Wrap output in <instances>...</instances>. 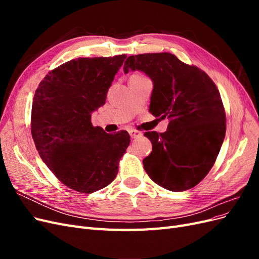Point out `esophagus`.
<instances>
[{
    "instance_id": "34e87169",
    "label": "esophagus",
    "mask_w": 259,
    "mask_h": 259,
    "mask_svg": "<svg viewBox=\"0 0 259 259\" xmlns=\"http://www.w3.org/2000/svg\"><path fill=\"white\" fill-rule=\"evenodd\" d=\"M128 133H130V135H131L132 138H138V137L142 136V133L138 132V131H135V130H130Z\"/></svg>"
}]
</instances>
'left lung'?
<instances>
[{"mask_svg":"<svg viewBox=\"0 0 259 259\" xmlns=\"http://www.w3.org/2000/svg\"><path fill=\"white\" fill-rule=\"evenodd\" d=\"M123 70L150 77L149 111L169 121L166 132L145 133L152 144V152L143 161L147 174L167 190L191 189L213 167L226 134V113L215 83L170 53L130 56Z\"/></svg>","mask_w":259,"mask_h":259,"instance_id":"8db88e82","label":"left lung"}]
</instances>
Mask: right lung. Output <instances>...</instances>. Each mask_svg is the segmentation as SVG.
I'll return each instance as SVG.
<instances>
[{
	"label": "right lung",
	"mask_w": 259,
	"mask_h": 259,
	"mask_svg": "<svg viewBox=\"0 0 259 259\" xmlns=\"http://www.w3.org/2000/svg\"><path fill=\"white\" fill-rule=\"evenodd\" d=\"M126 55L77 58L46 74L31 111V134L43 162L70 189L93 193L111 184L130 145L126 131L107 134L94 127L92 113L107 93Z\"/></svg>",
	"instance_id": "1"
}]
</instances>
